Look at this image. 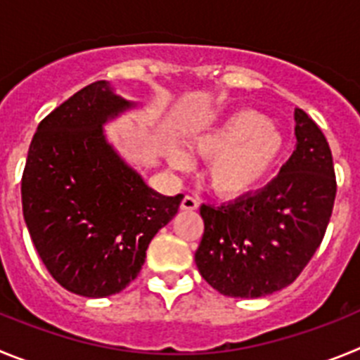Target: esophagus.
<instances>
[{
  "label": "esophagus",
  "mask_w": 360,
  "mask_h": 360,
  "mask_svg": "<svg viewBox=\"0 0 360 360\" xmlns=\"http://www.w3.org/2000/svg\"><path fill=\"white\" fill-rule=\"evenodd\" d=\"M198 205L200 203L196 198H193V196H184L182 203H180V209H182V211H196Z\"/></svg>",
  "instance_id": "esophagus-1"
}]
</instances>
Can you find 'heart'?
Masks as SVG:
<instances>
[{
  "label": "heart",
  "mask_w": 360,
  "mask_h": 360,
  "mask_svg": "<svg viewBox=\"0 0 360 360\" xmlns=\"http://www.w3.org/2000/svg\"><path fill=\"white\" fill-rule=\"evenodd\" d=\"M283 135L256 111H238L224 122L193 141L191 148L207 158V182L216 195L241 198L265 182L281 157ZM173 169L191 167V157L184 149L169 153Z\"/></svg>",
  "instance_id": "obj_1"
}]
</instances>
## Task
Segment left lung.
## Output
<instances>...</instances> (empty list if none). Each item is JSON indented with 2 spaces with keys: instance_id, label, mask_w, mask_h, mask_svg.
<instances>
[{
  "instance_id": "left-lung-1",
  "label": "left lung",
  "mask_w": 360,
  "mask_h": 360,
  "mask_svg": "<svg viewBox=\"0 0 360 360\" xmlns=\"http://www.w3.org/2000/svg\"><path fill=\"white\" fill-rule=\"evenodd\" d=\"M294 119L297 144L272 182L200 207L205 229L195 262L219 294L254 299L288 287L323 241L337 193L332 151L303 110Z\"/></svg>"
}]
</instances>
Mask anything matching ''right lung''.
Instances as JSON below:
<instances>
[{
  "label": "right lung",
  "mask_w": 360,
  "mask_h": 360,
  "mask_svg": "<svg viewBox=\"0 0 360 360\" xmlns=\"http://www.w3.org/2000/svg\"><path fill=\"white\" fill-rule=\"evenodd\" d=\"M135 106L91 82L41 120L28 148L25 224L52 278L82 297L128 287L184 198L151 189L106 141L104 124Z\"/></svg>",
  "instance_id": "add662e5"
}]
</instances>
